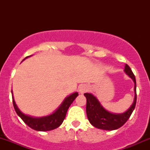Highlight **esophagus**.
Returning a JSON list of instances; mask_svg holds the SVG:
<instances>
[{
  "label": "esophagus",
  "instance_id": "34e87169",
  "mask_svg": "<svg viewBox=\"0 0 150 150\" xmlns=\"http://www.w3.org/2000/svg\"><path fill=\"white\" fill-rule=\"evenodd\" d=\"M89 90V86L87 85H82L81 87L79 88V91L81 93H84L85 92L88 91Z\"/></svg>",
  "mask_w": 150,
  "mask_h": 150
}]
</instances>
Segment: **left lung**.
I'll return each instance as SVG.
<instances>
[{"label":"left lung","instance_id":"obj_1","mask_svg":"<svg viewBox=\"0 0 150 150\" xmlns=\"http://www.w3.org/2000/svg\"><path fill=\"white\" fill-rule=\"evenodd\" d=\"M124 72L134 83V99L131 107L122 113H112L106 110L97 98L92 93H86V114L89 122L93 126L106 131H112L120 128L129 119L134 110L137 103V83L132 70L128 64L125 65Z\"/></svg>","mask_w":150,"mask_h":150}]
</instances>
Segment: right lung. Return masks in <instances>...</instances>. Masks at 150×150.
<instances>
[{"label":"right lung","mask_w":150,"mask_h":150,"mask_svg":"<svg viewBox=\"0 0 150 150\" xmlns=\"http://www.w3.org/2000/svg\"><path fill=\"white\" fill-rule=\"evenodd\" d=\"M30 57V56L25 57L23 61ZM11 94L13 107H14L16 114L29 127L38 131H51V130H54L60 126L65 118L69 106L73 102L75 98L78 96V92H75V93H72V94L67 96L64 99V101L62 102V104L59 106L58 108L54 112L48 115L43 116V117H33V116L25 114L18 108L14 99H13L12 90Z\"/></svg>","instance_id":"1"}]
</instances>
